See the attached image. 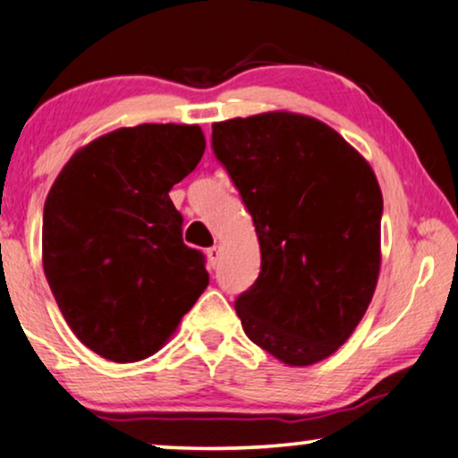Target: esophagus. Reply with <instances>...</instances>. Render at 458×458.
Returning a JSON list of instances; mask_svg holds the SVG:
<instances>
[{
  "mask_svg": "<svg viewBox=\"0 0 458 458\" xmlns=\"http://www.w3.org/2000/svg\"><path fill=\"white\" fill-rule=\"evenodd\" d=\"M219 258H222V247L219 245H213L207 249V261H209V266L213 267L219 261Z\"/></svg>",
  "mask_w": 458,
  "mask_h": 458,
  "instance_id": "1",
  "label": "esophagus"
}]
</instances>
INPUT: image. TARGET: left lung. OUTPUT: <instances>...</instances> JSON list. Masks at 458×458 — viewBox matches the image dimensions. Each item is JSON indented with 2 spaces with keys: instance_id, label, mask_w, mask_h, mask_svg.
Segmentation results:
<instances>
[{
  "instance_id": "left-lung-1",
  "label": "left lung",
  "mask_w": 458,
  "mask_h": 458,
  "mask_svg": "<svg viewBox=\"0 0 458 458\" xmlns=\"http://www.w3.org/2000/svg\"><path fill=\"white\" fill-rule=\"evenodd\" d=\"M213 152L251 213L261 272L234 301L242 331L310 367L356 331L379 280L383 197L373 167L333 127L272 111L213 123Z\"/></svg>"
}]
</instances>
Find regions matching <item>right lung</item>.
Segmentation results:
<instances>
[{
  "instance_id": "1",
  "label": "right lung",
  "mask_w": 458,
  "mask_h": 458,
  "mask_svg": "<svg viewBox=\"0 0 458 458\" xmlns=\"http://www.w3.org/2000/svg\"><path fill=\"white\" fill-rule=\"evenodd\" d=\"M203 152L199 125L121 127L79 148L47 192V284L71 331L106 360L157 353L209 284L169 199Z\"/></svg>"
}]
</instances>
